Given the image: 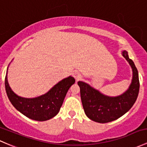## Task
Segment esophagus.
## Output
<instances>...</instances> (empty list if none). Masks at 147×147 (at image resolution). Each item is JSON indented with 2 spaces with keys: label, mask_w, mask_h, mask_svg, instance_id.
I'll return each mask as SVG.
<instances>
[{
  "label": "esophagus",
  "mask_w": 147,
  "mask_h": 147,
  "mask_svg": "<svg viewBox=\"0 0 147 147\" xmlns=\"http://www.w3.org/2000/svg\"><path fill=\"white\" fill-rule=\"evenodd\" d=\"M73 77L75 78V80H76L77 82H78L79 80H82V76L81 75V74L80 73V72H75L73 73Z\"/></svg>",
  "instance_id": "1"
}]
</instances>
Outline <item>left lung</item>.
<instances>
[{"label": "left lung", "instance_id": "left-lung-1", "mask_svg": "<svg viewBox=\"0 0 147 147\" xmlns=\"http://www.w3.org/2000/svg\"><path fill=\"white\" fill-rule=\"evenodd\" d=\"M122 55L132 69V80L126 92L117 96H109L84 82H78L84 113L89 119L100 123L113 121L126 113L135 103L140 91L138 71L126 51Z\"/></svg>", "mask_w": 147, "mask_h": 147}]
</instances>
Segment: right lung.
Masks as SVG:
<instances>
[{"label": "right lung", "instance_id": "1", "mask_svg": "<svg viewBox=\"0 0 147 147\" xmlns=\"http://www.w3.org/2000/svg\"><path fill=\"white\" fill-rule=\"evenodd\" d=\"M7 73L5 86L12 106L27 118L37 121L48 120L58 113L67 91L75 82V78L69 76L57 83L45 94L36 98H23L12 91L7 82Z\"/></svg>", "mask_w": 147, "mask_h": 147}]
</instances>
